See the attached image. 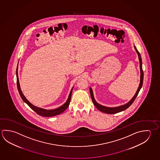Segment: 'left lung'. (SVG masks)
<instances>
[{
    "label": "left lung",
    "instance_id": "1",
    "mask_svg": "<svg viewBox=\"0 0 160 160\" xmlns=\"http://www.w3.org/2000/svg\"><path fill=\"white\" fill-rule=\"evenodd\" d=\"M134 48L135 51L137 52V53L139 60L140 70V83H139V87L138 88L137 92H135L134 97L132 98V99L129 101V102H128L127 103L125 104H123V105H122V106H120L116 107H108L103 106L101 105L100 104L96 102L95 99H94V94H93V92H92V89L90 87V96H91V98H92V103L94 104V105L96 107V108L98 110H99L100 111H101V112H104V113H109V114H115V113H117L118 112L123 111L127 109L128 107L132 105V104L134 102L135 98H137L138 94V93H139V91H140V89L142 88V85H143L144 74H143V69H142V61L140 53L138 51L137 49L136 48L135 45Z\"/></svg>",
    "mask_w": 160,
    "mask_h": 160
}]
</instances>
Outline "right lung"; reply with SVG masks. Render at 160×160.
Returning <instances> with one entry per match:
<instances>
[{
	"mask_svg": "<svg viewBox=\"0 0 160 160\" xmlns=\"http://www.w3.org/2000/svg\"><path fill=\"white\" fill-rule=\"evenodd\" d=\"M16 76H17V86L18 88V92L20 93V96L21 98L22 99L23 101L25 102L28 105V106L31 108V109L34 110L35 112L37 113V114L42 116L44 117H52V116H54L56 115H59L62 113V112H64L66 109H67L70 102L71 98V95H72V89L73 87L71 90L70 94L68 95V100L65 102V104H63L61 106L57 108L54 109H43L42 108H40L38 107L35 106L32 104H31L29 101L26 98L25 95L23 94L20 88V82H19V79H18V65H17V70H16Z\"/></svg>",
	"mask_w": 160,
	"mask_h": 160,
	"instance_id": "add662e5",
	"label": "right lung"
}]
</instances>
